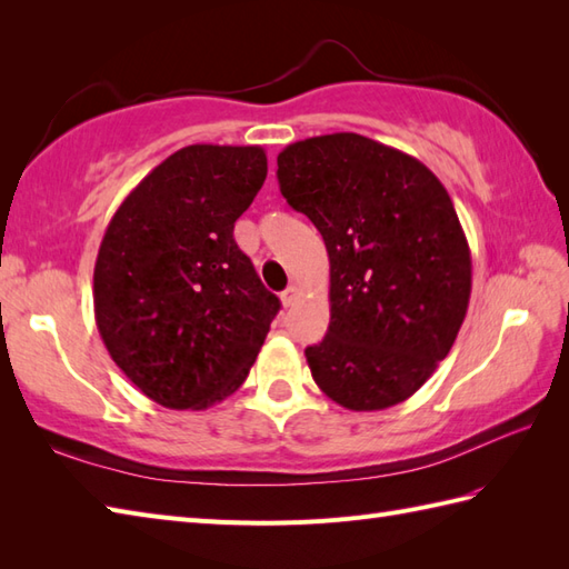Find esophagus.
Wrapping results in <instances>:
<instances>
[{"mask_svg":"<svg viewBox=\"0 0 569 569\" xmlns=\"http://www.w3.org/2000/svg\"><path fill=\"white\" fill-rule=\"evenodd\" d=\"M298 300V286H288L286 291L281 293V303L286 306V308H291L293 303Z\"/></svg>","mask_w":569,"mask_h":569,"instance_id":"obj_1","label":"esophagus"}]
</instances>
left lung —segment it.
I'll return each instance as SVG.
<instances>
[{
  "instance_id": "left-lung-1",
  "label": "left lung",
  "mask_w": 569,
  "mask_h": 569,
  "mask_svg": "<svg viewBox=\"0 0 569 569\" xmlns=\"http://www.w3.org/2000/svg\"><path fill=\"white\" fill-rule=\"evenodd\" d=\"M276 176L330 257V328L306 349L312 379L349 410L406 401L452 349L471 293L445 186L413 156L352 131L291 143Z\"/></svg>"
}]
</instances>
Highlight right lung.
Listing matches in <instances>:
<instances>
[{"label": "right lung", "mask_w": 569, "mask_h": 569, "mask_svg": "<svg viewBox=\"0 0 569 569\" xmlns=\"http://www.w3.org/2000/svg\"><path fill=\"white\" fill-rule=\"evenodd\" d=\"M266 171L261 147L192 143L107 224L94 320L114 365L163 408L204 410L232 396L281 308L234 241Z\"/></svg>", "instance_id": "right-lung-1"}]
</instances>
